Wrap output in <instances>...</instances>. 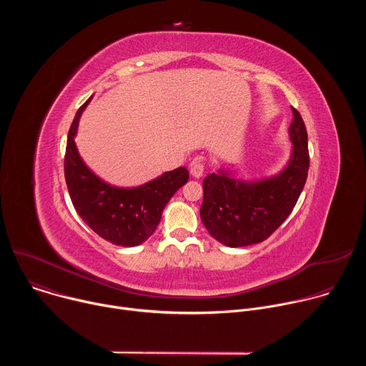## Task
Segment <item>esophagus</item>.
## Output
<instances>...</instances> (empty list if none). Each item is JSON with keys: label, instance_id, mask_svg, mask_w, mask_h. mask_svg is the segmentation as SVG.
Masks as SVG:
<instances>
[{"label": "esophagus", "instance_id": "34e87169", "mask_svg": "<svg viewBox=\"0 0 366 366\" xmlns=\"http://www.w3.org/2000/svg\"><path fill=\"white\" fill-rule=\"evenodd\" d=\"M189 172H191V175L194 178H201L202 174H204V164L201 161H198V159L192 161L189 164Z\"/></svg>", "mask_w": 366, "mask_h": 366}]
</instances>
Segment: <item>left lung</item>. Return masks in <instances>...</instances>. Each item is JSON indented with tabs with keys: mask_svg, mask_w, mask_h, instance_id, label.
I'll return each instance as SVG.
<instances>
[{
	"mask_svg": "<svg viewBox=\"0 0 366 366\" xmlns=\"http://www.w3.org/2000/svg\"><path fill=\"white\" fill-rule=\"evenodd\" d=\"M290 137L294 143L288 167L262 181L243 182L226 174H210L202 181L201 220L216 240L242 247L267 240L291 214L305 185L310 154L307 129L301 114L291 107Z\"/></svg>",
	"mask_w": 366,
	"mask_h": 366,
	"instance_id": "left-lung-1",
	"label": "left lung"
}]
</instances>
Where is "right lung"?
<instances>
[{"label": "right lung", "mask_w": 366, "mask_h": 366, "mask_svg": "<svg viewBox=\"0 0 366 366\" xmlns=\"http://www.w3.org/2000/svg\"><path fill=\"white\" fill-rule=\"evenodd\" d=\"M88 98L71 124L65 152V179L81 219L102 239L119 246H137L158 227L171 197L189 178L185 167L137 188H116L95 177L79 158L75 134Z\"/></svg>", "instance_id": "1"}]
</instances>
